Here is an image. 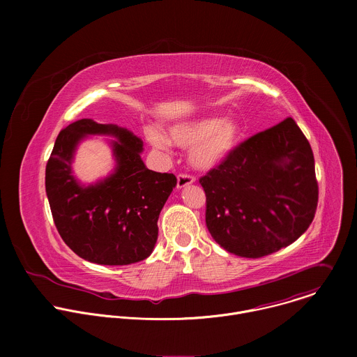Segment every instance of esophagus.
<instances>
[{
  "label": "esophagus",
  "mask_w": 357,
  "mask_h": 357,
  "mask_svg": "<svg viewBox=\"0 0 357 357\" xmlns=\"http://www.w3.org/2000/svg\"><path fill=\"white\" fill-rule=\"evenodd\" d=\"M193 182H195V178H193V176L186 175V174H181V175H178V183H176V186H178V189H182V188H186L188 185H190V183H193Z\"/></svg>",
  "instance_id": "esophagus-1"
}]
</instances>
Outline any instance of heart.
Returning a JSON list of instances; mask_svg holds the SVG:
<instances>
[{"instance_id":"heart-1","label":"heart","mask_w":357,"mask_h":357,"mask_svg":"<svg viewBox=\"0 0 357 357\" xmlns=\"http://www.w3.org/2000/svg\"><path fill=\"white\" fill-rule=\"evenodd\" d=\"M240 124L233 119L202 117L182 121L168 128L169 139L182 148H190L189 161L200 171L220 165L236 148L240 138ZM146 137L158 148H168L169 139L157 128H148Z\"/></svg>"}]
</instances>
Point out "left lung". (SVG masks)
Wrapping results in <instances>:
<instances>
[{
	"instance_id": "obj_1",
	"label": "left lung",
	"mask_w": 357,
	"mask_h": 357,
	"mask_svg": "<svg viewBox=\"0 0 357 357\" xmlns=\"http://www.w3.org/2000/svg\"><path fill=\"white\" fill-rule=\"evenodd\" d=\"M199 182L208 230L240 257L260 259L292 244L318 206L312 149L291 117L241 142Z\"/></svg>"
}]
</instances>
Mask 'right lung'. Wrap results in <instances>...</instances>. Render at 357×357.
Masks as SVG:
<instances>
[{
	"label": "right lung",
	"instance_id": "obj_1",
	"mask_svg": "<svg viewBox=\"0 0 357 357\" xmlns=\"http://www.w3.org/2000/svg\"><path fill=\"white\" fill-rule=\"evenodd\" d=\"M89 135H107L116 161L105 180L83 185L73 175L77 145ZM144 142L117 124L83 119L63 128L46 164L45 188L55 226L79 257L101 266H127L151 256L158 218L176 186L174 174L149 171Z\"/></svg>",
	"mask_w": 357,
	"mask_h": 357
}]
</instances>
